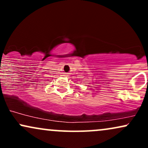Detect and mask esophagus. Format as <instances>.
I'll list each match as a JSON object with an SVG mask.
<instances>
[{
  "instance_id": "obj_1",
  "label": "esophagus",
  "mask_w": 148,
  "mask_h": 148,
  "mask_svg": "<svg viewBox=\"0 0 148 148\" xmlns=\"http://www.w3.org/2000/svg\"><path fill=\"white\" fill-rule=\"evenodd\" d=\"M66 74V75H67V76L68 75V74H67V73H65V74Z\"/></svg>"
}]
</instances>
